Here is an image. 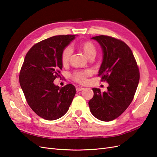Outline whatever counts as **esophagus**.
<instances>
[{"instance_id": "obj_1", "label": "esophagus", "mask_w": 157, "mask_h": 157, "mask_svg": "<svg viewBox=\"0 0 157 157\" xmlns=\"http://www.w3.org/2000/svg\"><path fill=\"white\" fill-rule=\"evenodd\" d=\"M76 90H77V92H80V91H82V90H83L84 88H82V87H77V88H76Z\"/></svg>"}]
</instances>
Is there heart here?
<instances>
[{
	"label": "heart",
	"mask_w": 157,
	"mask_h": 157,
	"mask_svg": "<svg viewBox=\"0 0 157 157\" xmlns=\"http://www.w3.org/2000/svg\"><path fill=\"white\" fill-rule=\"evenodd\" d=\"M81 48L84 51V54L86 55L88 58L95 56L96 54V48L95 45L91 42H84L81 45ZM73 50L71 46H67L63 50L62 54H61V60L63 64L67 63L73 54ZM92 71L90 70H86L84 71H78V72L75 73L73 75V78L80 83H84L86 81V77L91 75Z\"/></svg>",
	"instance_id": "1"
}]
</instances>
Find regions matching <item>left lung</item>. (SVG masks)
<instances>
[{"instance_id":"obj_1","label":"left lung","mask_w":157,"mask_h":157,"mask_svg":"<svg viewBox=\"0 0 157 157\" xmlns=\"http://www.w3.org/2000/svg\"><path fill=\"white\" fill-rule=\"evenodd\" d=\"M91 39L101 48L103 59L98 75L109 86L103 92L92 88L94 97L88 105L95 117L108 122L119 117L132 101L139 84V69L131 49L124 42L105 35Z\"/></svg>"}]
</instances>
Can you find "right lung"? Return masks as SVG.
<instances>
[{
	"mask_svg": "<svg viewBox=\"0 0 157 157\" xmlns=\"http://www.w3.org/2000/svg\"><path fill=\"white\" fill-rule=\"evenodd\" d=\"M75 36L58 35L42 40L25 57L19 77L20 86L32 110L46 120L63 117L75 96L73 84L59 88L54 83L63 67L62 52Z\"/></svg>",
	"mask_w": 157,
	"mask_h": 157,
	"instance_id": "right-lung-1",
	"label": "right lung"
}]
</instances>
